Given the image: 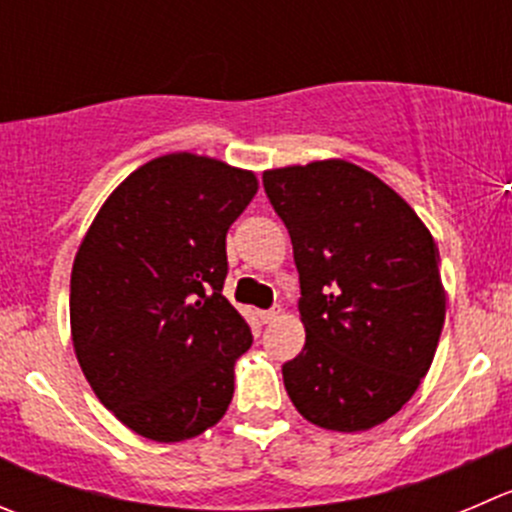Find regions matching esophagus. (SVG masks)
Here are the masks:
<instances>
[{"instance_id": "34e87169", "label": "esophagus", "mask_w": 512, "mask_h": 512, "mask_svg": "<svg viewBox=\"0 0 512 512\" xmlns=\"http://www.w3.org/2000/svg\"><path fill=\"white\" fill-rule=\"evenodd\" d=\"M280 307H272V310H262L260 312V320L265 322V325H270V322H275L277 317H280Z\"/></svg>"}]
</instances>
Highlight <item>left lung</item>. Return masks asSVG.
Returning a JSON list of instances; mask_svg holds the SVG:
<instances>
[{"label":"left lung","instance_id":"obj_1","mask_svg":"<svg viewBox=\"0 0 512 512\" xmlns=\"http://www.w3.org/2000/svg\"><path fill=\"white\" fill-rule=\"evenodd\" d=\"M300 272L305 347L282 365L297 413L335 433L393 418L428 375L445 322L433 235L380 177L347 160L262 175Z\"/></svg>","mask_w":512,"mask_h":512}]
</instances>
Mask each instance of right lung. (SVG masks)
<instances>
[{"label": "right lung", "instance_id": "obj_1", "mask_svg": "<svg viewBox=\"0 0 512 512\" xmlns=\"http://www.w3.org/2000/svg\"><path fill=\"white\" fill-rule=\"evenodd\" d=\"M257 195L255 172L172 152L104 200L72 265L74 355L114 418L155 443L217 425L252 345L222 295L225 237Z\"/></svg>", "mask_w": 512, "mask_h": 512}]
</instances>
